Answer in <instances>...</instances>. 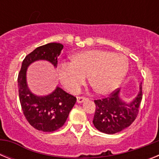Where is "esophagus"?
I'll return each mask as SVG.
<instances>
[{"instance_id":"1","label":"esophagus","mask_w":159,"mask_h":159,"mask_svg":"<svg viewBox=\"0 0 159 159\" xmlns=\"http://www.w3.org/2000/svg\"><path fill=\"white\" fill-rule=\"evenodd\" d=\"M88 98H86V97H84V96H78L77 97V102H79V103H81V102H83L84 101H86L88 100Z\"/></svg>"}]
</instances>
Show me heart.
Here are the masks:
<instances>
[{"label": "heart", "instance_id": "obj_1", "mask_svg": "<svg viewBox=\"0 0 159 159\" xmlns=\"http://www.w3.org/2000/svg\"><path fill=\"white\" fill-rule=\"evenodd\" d=\"M128 67V60L124 55L92 49L73 55L71 63L60 64L58 76L63 85L73 93L79 92L88 76L97 93L108 95L120 85Z\"/></svg>", "mask_w": 159, "mask_h": 159}]
</instances>
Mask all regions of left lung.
Masks as SVG:
<instances>
[{
    "label": "left lung",
    "mask_w": 159,
    "mask_h": 159,
    "mask_svg": "<svg viewBox=\"0 0 159 159\" xmlns=\"http://www.w3.org/2000/svg\"><path fill=\"white\" fill-rule=\"evenodd\" d=\"M139 92L131 102H126L120 98V89L112 92L109 97L94 100L95 112L93 124L97 130L112 134L124 130L135 120L143 99L142 84Z\"/></svg>",
    "instance_id": "obj_1"
}]
</instances>
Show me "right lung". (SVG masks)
<instances>
[{"label":"right lung","mask_w":159,"mask_h":159,"mask_svg":"<svg viewBox=\"0 0 159 159\" xmlns=\"http://www.w3.org/2000/svg\"><path fill=\"white\" fill-rule=\"evenodd\" d=\"M63 48L60 43H49L36 48L24 59L18 74L19 98L25 117L32 127L43 132H52L63 127L76 98L59 87L48 95H34L28 87L26 72L28 67L37 60H47L57 67V58Z\"/></svg>","instance_id":"right-lung-1"}]
</instances>
